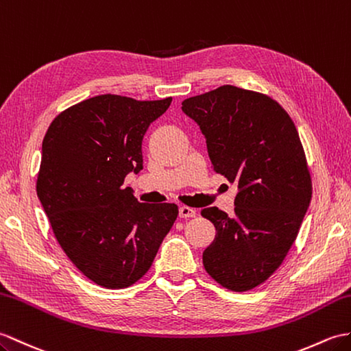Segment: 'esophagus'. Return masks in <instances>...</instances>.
I'll return each mask as SVG.
<instances>
[{
  "instance_id": "obj_1",
  "label": "esophagus",
  "mask_w": 351,
  "mask_h": 351,
  "mask_svg": "<svg viewBox=\"0 0 351 351\" xmlns=\"http://www.w3.org/2000/svg\"><path fill=\"white\" fill-rule=\"evenodd\" d=\"M195 215V210L189 206L179 208V218H193Z\"/></svg>"
}]
</instances>
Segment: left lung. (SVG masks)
Listing matches in <instances>:
<instances>
[{
	"label": "left lung",
	"instance_id": "8db88e82",
	"mask_svg": "<svg viewBox=\"0 0 351 351\" xmlns=\"http://www.w3.org/2000/svg\"><path fill=\"white\" fill-rule=\"evenodd\" d=\"M217 173L238 184L234 213L206 208L215 239L203 266L232 291L265 282L286 258L313 195L305 152L289 113L265 94L223 85L182 101Z\"/></svg>",
	"mask_w": 351,
	"mask_h": 351
}]
</instances>
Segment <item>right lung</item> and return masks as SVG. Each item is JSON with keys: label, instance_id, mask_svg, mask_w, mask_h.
<instances>
[{"label": "right lung", "instance_id": "obj_1", "mask_svg": "<svg viewBox=\"0 0 351 351\" xmlns=\"http://www.w3.org/2000/svg\"><path fill=\"white\" fill-rule=\"evenodd\" d=\"M170 103L97 95L61 112L45 134L37 195L71 263L101 287L141 280L178 217L175 203H141L122 189L143 169V136Z\"/></svg>", "mask_w": 351, "mask_h": 351}]
</instances>
